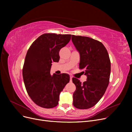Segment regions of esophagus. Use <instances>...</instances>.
I'll list each match as a JSON object with an SVG mask.
<instances>
[{
    "mask_svg": "<svg viewBox=\"0 0 132 132\" xmlns=\"http://www.w3.org/2000/svg\"><path fill=\"white\" fill-rule=\"evenodd\" d=\"M72 76H70V82H72Z\"/></svg>",
    "mask_w": 132,
    "mask_h": 132,
    "instance_id": "esophagus-1",
    "label": "esophagus"
}]
</instances>
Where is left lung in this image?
I'll return each mask as SVG.
<instances>
[{"mask_svg": "<svg viewBox=\"0 0 132 132\" xmlns=\"http://www.w3.org/2000/svg\"><path fill=\"white\" fill-rule=\"evenodd\" d=\"M72 40L80 55L79 68L87 77L83 84L77 78L73 96V105L79 109L95 106L104 94L109 84L111 62L105 47L101 42L86 36L72 35Z\"/></svg>", "mask_w": 132, "mask_h": 132, "instance_id": "obj_1", "label": "left lung"}]
</instances>
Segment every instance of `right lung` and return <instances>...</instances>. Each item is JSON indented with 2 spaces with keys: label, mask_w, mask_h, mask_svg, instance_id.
Masks as SVG:
<instances>
[{
  "label": "right lung",
  "mask_w": 132,
  "mask_h": 132,
  "mask_svg": "<svg viewBox=\"0 0 132 132\" xmlns=\"http://www.w3.org/2000/svg\"><path fill=\"white\" fill-rule=\"evenodd\" d=\"M71 35L46 33L32 43L27 51L22 70L28 94L36 105L43 108L56 106L59 95L70 81L68 74H50L51 63L58 62L59 52L70 42Z\"/></svg>",
  "instance_id": "1"
}]
</instances>
